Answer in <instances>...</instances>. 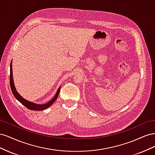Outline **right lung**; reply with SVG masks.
<instances>
[{
  "mask_svg": "<svg viewBox=\"0 0 155 155\" xmlns=\"http://www.w3.org/2000/svg\"><path fill=\"white\" fill-rule=\"evenodd\" d=\"M12 62L10 63V87H11V90L13 93V96H15L16 99L21 102V104L25 105L26 108H28V109L33 110H43L46 109H47L48 107H49L50 105H52L54 101L57 99V97H58L59 93L60 91V88L61 87L58 88V90L56 92L55 96L51 99L50 101H49L48 103H46L45 104H34V103L25 100V98H23L16 91V88L15 87V85H14V83H13V73H12Z\"/></svg>",
  "mask_w": 155,
  "mask_h": 155,
  "instance_id": "obj_1",
  "label": "right lung"
}]
</instances>
